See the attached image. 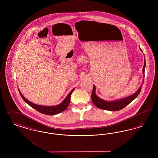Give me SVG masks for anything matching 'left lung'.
Returning a JSON list of instances; mask_svg holds the SVG:
<instances>
[{
	"instance_id": "obj_1",
	"label": "left lung",
	"mask_w": 158,
	"mask_h": 158,
	"mask_svg": "<svg viewBox=\"0 0 158 158\" xmlns=\"http://www.w3.org/2000/svg\"><path fill=\"white\" fill-rule=\"evenodd\" d=\"M141 50V48H140ZM142 52V50H141ZM146 66V61L144 58V63L143 68V73L144 75V69ZM95 86L94 85L93 90L92 92L91 98L93 103L96 106H97L100 109L108 110V111H119L124 108L125 106L128 105L131 102H132L135 98L137 97L139 94H140L141 89H142V86L140 87V88L135 92V93L131 96H129L126 98H123L118 100L116 101H106L104 99H102L101 98H99L98 96L95 94Z\"/></svg>"
}]
</instances>
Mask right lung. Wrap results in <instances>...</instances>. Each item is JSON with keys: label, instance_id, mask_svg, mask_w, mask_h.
<instances>
[{"label": "right lung", "instance_id": "obj_1", "mask_svg": "<svg viewBox=\"0 0 158 158\" xmlns=\"http://www.w3.org/2000/svg\"><path fill=\"white\" fill-rule=\"evenodd\" d=\"M74 90H75V88H73L72 90H71L70 92V93L68 94L66 98H65L63 100V101L61 103H60V104L56 105V106H43V105L35 104L31 102L30 101H29L28 99H27L23 96L21 91L18 89L19 92L21 97L23 98V99L24 100V101L27 104H28L32 108H34L35 110H37L38 112L44 114L45 115H56V114H59V113L64 111L68 108V106L69 105L71 95H72V92H73Z\"/></svg>", "mask_w": 158, "mask_h": 158}]
</instances>
